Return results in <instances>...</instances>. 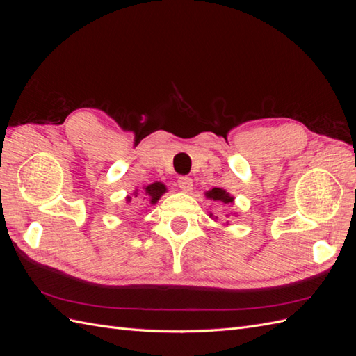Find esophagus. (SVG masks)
I'll list each match as a JSON object with an SVG mask.
<instances>
[{"label": "esophagus", "instance_id": "obj_1", "mask_svg": "<svg viewBox=\"0 0 356 356\" xmlns=\"http://www.w3.org/2000/svg\"><path fill=\"white\" fill-rule=\"evenodd\" d=\"M178 187L182 190V191H191L193 190V179L188 178V177H181L178 179Z\"/></svg>", "mask_w": 356, "mask_h": 356}]
</instances>
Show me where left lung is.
Returning <instances> with one entry per match:
<instances>
[{
    "mask_svg": "<svg viewBox=\"0 0 356 356\" xmlns=\"http://www.w3.org/2000/svg\"><path fill=\"white\" fill-rule=\"evenodd\" d=\"M204 196H207L211 200H217V202H222V203H227V204L233 203V200H234V197L230 196L227 191L222 190V188H218V187H213L212 190L207 191V193H204Z\"/></svg>",
    "mask_w": 356,
    "mask_h": 356,
    "instance_id": "1",
    "label": "left lung"
}]
</instances>
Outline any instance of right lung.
<instances>
[{"label":"right lung","instance_id":"add662e5","mask_svg":"<svg viewBox=\"0 0 356 356\" xmlns=\"http://www.w3.org/2000/svg\"><path fill=\"white\" fill-rule=\"evenodd\" d=\"M144 193H145V197L149 200V203L154 204V203H157L159 199L166 193V186L161 184V182H153V184H149V186L144 187ZM134 196H135V197L138 196V190L134 193ZM145 197H144V199H145ZM126 200H127V203H131L132 197L127 196Z\"/></svg>","mask_w":356,"mask_h":356}]
</instances>
